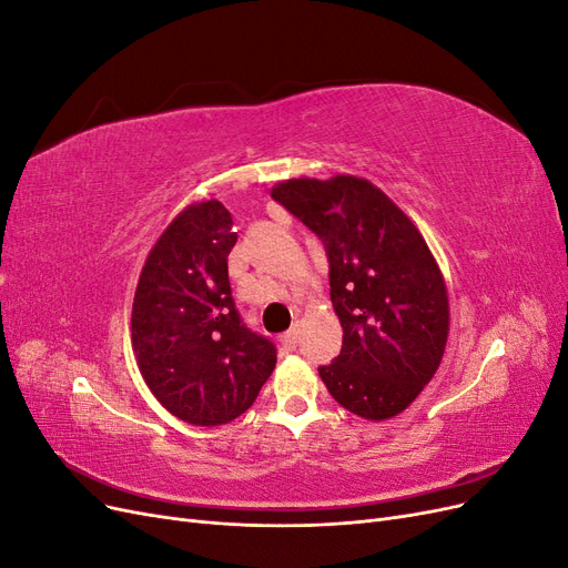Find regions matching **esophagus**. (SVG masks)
<instances>
[{"label":"esophagus","mask_w":568,"mask_h":568,"mask_svg":"<svg viewBox=\"0 0 568 568\" xmlns=\"http://www.w3.org/2000/svg\"><path fill=\"white\" fill-rule=\"evenodd\" d=\"M282 343H284V348L294 351L298 346V326H291V329L282 336Z\"/></svg>","instance_id":"obj_1"}]
</instances>
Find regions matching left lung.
<instances>
[{
  "label": "left lung",
  "mask_w": 568,
  "mask_h": 568,
  "mask_svg": "<svg viewBox=\"0 0 568 568\" xmlns=\"http://www.w3.org/2000/svg\"><path fill=\"white\" fill-rule=\"evenodd\" d=\"M272 199L322 239L329 257L343 346L320 367L324 386L363 419L400 415L434 379L448 343V288L434 253L369 180H286Z\"/></svg>",
  "instance_id": "8db88e82"
}]
</instances>
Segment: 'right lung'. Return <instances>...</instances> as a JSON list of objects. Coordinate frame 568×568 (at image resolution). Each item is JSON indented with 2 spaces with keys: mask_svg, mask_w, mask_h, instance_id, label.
I'll use <instances>...</instances> for the list:
<instances>
[{
  "mask_svg": "<svg viewBox=\"0 0 568 568\" xmlns=\"http://www.w3.org/2000/svg\"><path fill=\"white\" fill-rule=\"evenodd\" d=\"M220 201L192 203L151 248L132 303V351L149 390L178 419L230 424L255 403L277 348L239 317L227 255L236 244Z\"/></svg>",
  "mask_w": 568,
  "mask_h": 568,
  "instance_id": "obj_1",
  "label": "right lung"
}]
</instances>
